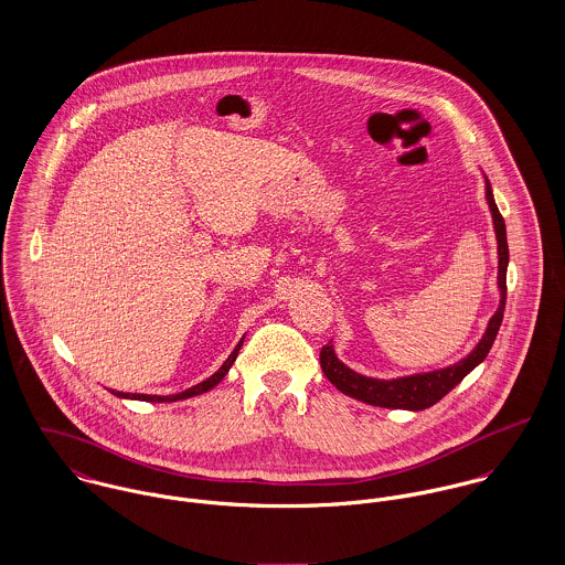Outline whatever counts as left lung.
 <instances>
[{
	"instance_id": "left-lung-1",
	"label": "left lung",
	"mask_w": 565,
	"mask_h": 565,
	"mask_svg": "<svg viewBox=\"0 0 565 565\" xmlns=\"http://www.w3.org/2000/svg\"><path fill=\"white\" fill-rule=\"evenodd\" d=\"M487 204L491 209L493 217V228H495V239H498V287H500V307L489 320V326L484 330L483 339L479 345L459 363L428 372V374H415V376H404L396 381H379V379H367L356 372H352L348 365H343L334 352L332 345L326 343L320 352V363L326 379L345 396L356 398L361 403L374 404V406H385V408H408V411H422L428 408L435 403H439L450 390H455L481 361H484L487 352L493 345V339L500 330L502 316H504V302H507V263H509V245H507V228L504 220L493 202L491 184L487 180Z\"/></svg>"
}]
</instances>
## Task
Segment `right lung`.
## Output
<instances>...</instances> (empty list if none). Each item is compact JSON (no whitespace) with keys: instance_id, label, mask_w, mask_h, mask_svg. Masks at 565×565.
<instances>
[{"instance_id":"add662e5","label":"right lung","mask_w":565,"mask_h":565,"mask_svg":"<svg viewBox=\"0 0 565 565\" xmlns=\"http://www.w3.org/2000/svg\"><path fill=\"white\" fill-rule=\"evenodd\" d=\"M243 341L237 343V348L233 350V354L224 361V365L211 376V379H206L204 383H200V385H195V387H191V390H186V392H182V394H173V396H148V394H121V392H113L115 396H119V398H132V401H146V403H175V401H184V398H191V396H198V394H204V392H209V390H213L226 374H228V370H231V365L235 363V359H237V354H239V350H242Z\"/></svg>"}]
</instances>
